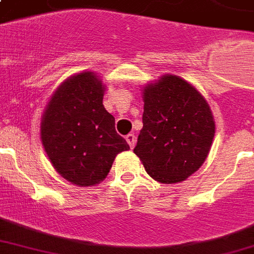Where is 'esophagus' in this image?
Segmentation results:
<instances>
[{
  "label": "esophagus",
  "instance_id": "obj_1",
  "mask_svg": "<svg viewBox=\"0 0 254 254\" xmlns=\"http://www.w3.org/2000/svg\"><path fill=\"white\" fill-rule=\"evenodd\" d=\"M127 144H129V146H130L131 149L134 148V145H135V135L133 134V133H129V134L127 135Z\"/></svg>",
  "mask_w": 254,
  "mask_h": 254
}]
</instances>
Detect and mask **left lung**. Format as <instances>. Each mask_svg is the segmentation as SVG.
Returning <instances> with one entry per match:
<instances>
[{
  "label": "left lung",
  "mask_w": 254,
  "mask_h": 254,
  "mask_svg": "<svg viewBox=\"0 0 254 254\" xmlns=\"http://www.w3.org/2000/svg\"><path fill=\"white\" fill-rule=\"evenodd\" d=\"M144 127L134 153L158 183L187 180L206 160L214 119L201 93L179 75L165 74L142 90Z\"/></svg>",
  "instance_id": "1"
}]
</instances>
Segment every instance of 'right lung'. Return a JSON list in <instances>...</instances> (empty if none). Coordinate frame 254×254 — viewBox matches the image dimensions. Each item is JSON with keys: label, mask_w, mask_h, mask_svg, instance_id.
<instances>
[{"label": "right lung", "mask_w": 254, "mask_h": 254, "mask_svg": "<svg viewBox=\"0 0 254 254\" xmlns=\"http://www.w3.org/2000/svg\"><path fill=\"white\" fill-rule=\"evenodd\" d=\"M105 85L93 71L65 80L48 102L41 141L52 165L77 187H94L109 173L116 156L129 145L116 131L102 105Z\"/></svg>", "instance_id": "right-lung-1"}]
</instances>
